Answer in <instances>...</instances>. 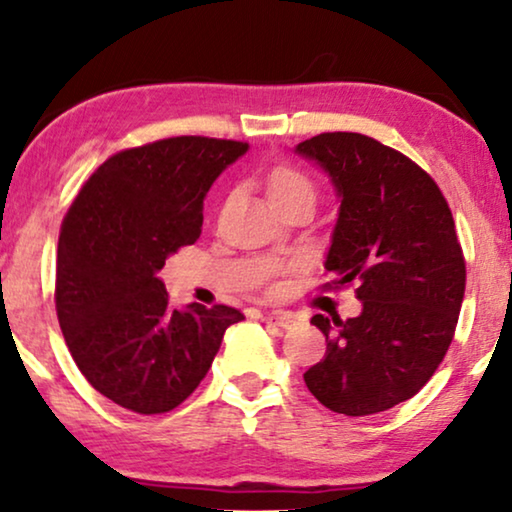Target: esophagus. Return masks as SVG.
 I'll return each mask as SVG.
<instances>
[{
	"instance_id": "34e87169",
	"label": "esophagus",
	"mask_w": 512,
	"mask_h": 512,
	"mask_svg": "<svg viewBox=\"0 0 512 512\" xmlns=\"http://www.w3.org/2000/svg\"><path fill=\"white\" fill-rule=\"evenodd\" d=\"M265 324H272V326H279V328H289L296 324V317H293L291 312H282V310H275V312H265L261 317Z\"/></svg>"
}]
</instances>
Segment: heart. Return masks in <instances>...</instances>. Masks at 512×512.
<instances>
[{
	"label": "heart",
	"mask_w": 512,
	"mask_h": 512,
	"mask_svg": "<svg viewBox=\"0 0 512 512\" xmlns=\"http://www.w3.org/2000/svg\"><path fill=\"white\" fill-rule=\"evenodd\" d=\"M291 195H307L314 200V186L312 181L291 167H279L270 177V198H291Z\"/></svg>",
	"instance_id": "1"
}]
</instances>
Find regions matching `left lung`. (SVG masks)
<instances>
[{
	"instance_id": "obj_1",
	"label": "left lung",
	"mask_w": 512,
	"mask_h": 512,
	"mask_svg": "<svg viewBox=\"0 0 512 512\" xmlns=\"http://www.w3.org/2000/svg\"><path fill=\"white\" fill-rule=\"evenodd\" d=\"M338 198L324 268L335 284L359 282L361 314H314L326 354L305 377L328 410L384 412L431 380L450 347L466 286V263L450 207L410 158L359 132L300 142Z\"/></svg>"
}]
</instances>
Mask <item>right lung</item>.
I'll list each match as a JSON object with an SVG mask.
<instances>
[{"mask_svg": "<svg viewBox=\"0 0 512 512\" xmlns=\"http://www.w3.org/2000/svg\"><path fill=\"white\" fill-rule=\"evenodd\" d=\"M249 144L170 137L111 156L62 221L55 310L72 359L109 401L170 412L198 389L235 307H172L158 272L198 242L202 205Z\"/></svg>", "mask_w": 512, "mask_h": 512, "instance_id": "right-lung-1", "label": "right lung"}]
</instances>
